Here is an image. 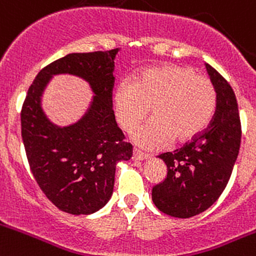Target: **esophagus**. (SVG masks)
<instances>
[{
    "mask_svg": "<svg viewBox=\"0 0 256 256\" xmlns=\"http://www.w3.org/2000/svg\"><path fill=\"white\" fill-rule=\"evenodd\" d=\"M132 158L135 161H144V160H148V156L145 155V154L140 152V151L138 150H134L132 151Z\"/></svg>",
    "mask_w": 256,
    "mask_h": 256,
    "instance_id": "esophagus-1",
    "label": "esophagus"
}]
</instances>
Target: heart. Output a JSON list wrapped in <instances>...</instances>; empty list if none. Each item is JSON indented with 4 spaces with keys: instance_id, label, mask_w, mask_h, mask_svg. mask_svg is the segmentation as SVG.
I'll return each mask as SVG.
<instances>
[{
    "instance_id": "heart-1",
    "label": "heart",
    "mask_w": 256,
    "mask_h": 256,
    "mask_svg": "<svg viewBox=\"0 0 256 256\" xmlns=\"http://www.w3.org/2000/svg\"><path fill=\"white\" fill-rule=\"evenodd\" d=\"M114 115L124 131H132L150 112L152 120L132 134L134 144L156 150L172 140L185 144L206 128L216 108L212 81L185 66L144 68L124 81L111 96Z\"/></svg>"
}]
</instances>
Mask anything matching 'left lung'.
<instances>
[{"instance_id": "8db88e82", "label": "left lung", "mask_w": 256, "mask_h": 256, "mask_svg": "<svg viewBox=\"0 0 256 256\" xmlns=\"http://www.w3.org/2000/svg\"><path fill=\"white\" fill-rule=\"evenodd\" d=\"M216 92V111L209 128L174 152L161 154L168 175L152 188V202L164 214L180 219L209 209L222 195L239 155L242 125L235 94L206 64Z\"/></svg>"}]
</instances>
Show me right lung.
Wrapping results in <instances>:
<instances>
[{"instance_id":"obj_1","label":"right lung","mask_w":256,"mask_h":256,"mask_svg":"<svg viewBox=\"0 0 256 256\" xmlns=\"http://www.w3.org/2000/svg\"><path fill=\"white\" fill-rule=\"evenodd\" d=\"M118 51L56 60L40 71L22 106V140L34 178L47 199L68 214L88 215L105 206L112 195L116 165L132 155L111 102ZM56 74L82 78L94 94L86 114L66 126L52 123L42 108L44 90Z\"/></svg>"}]
</instances>
